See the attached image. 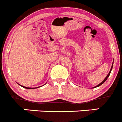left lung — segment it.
Masks as SVG:
<instances>
[{
    "mask_svg": "<svg viewBox=\"0 0 122 122\" xmlns=\"http://www.w3.org/2000/svg\"><path fill=\"white\" fill-rule=\"evenodd\" d=\"M113 63H112V67H111V69H110V72H109V73H108V75H107V76L106 77V78H105V79H104L103 81H102V82L100 83V84H98V85H97V86H95V87H93V88H96V87H98V86H100L101 85H102V84H103L104 82H105V81H106V80H107V78H108V77L109 76V75H110V73H111V71H112V68H113Z\"/></svg>",
    "mask_w": 122,
    "mask_h": 122,
    "instance_id": "8db88e82",
    "label": "left lung"
}]
</instances>
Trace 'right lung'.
<instances>
[{
    "label": "right lung",
    "instance_id": "obj_1",
    "mask_svg": "<svg viewBox=\"0 0 122 122\" xmlns=\"http://www.w3.org/2000/svg\"><path fill=\"white\" fill-rule=\"evenodd\" d=\"M45 84H44V85H45ZM19 85H20V86H21L22 87H23V88H26V89H34V88H37L41 87V86H38V87H36V88H30V87H26V86H22V85H20V84H19Z\"/></svg>",
    "mask_w": 122,
    "mask_h": 122
}]
</instances>
